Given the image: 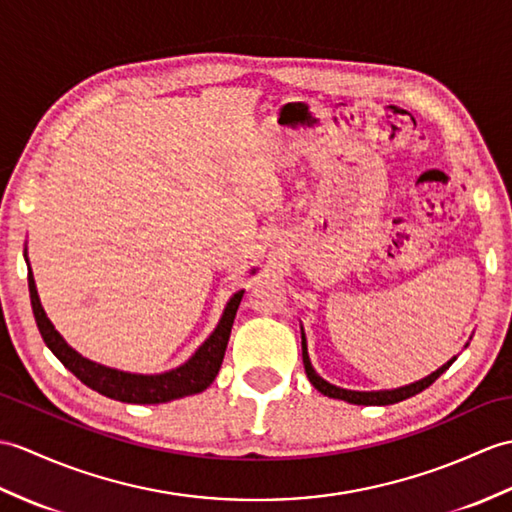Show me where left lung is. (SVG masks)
<instances>
[{
  "mask_svg": "<svg viewBox=\"0 0 512 512\" xmlns=\"http://www.w3.org/2000/svg\"><path fill=\"white\" fill-rule=\"evenodd\" d=\"M471 340V338H469ZM469 347V342L465 344V349ZM301 349H303V364H305V373H307V379H310L312 386L323 392L325 397H331V399H342L347 403H355V406H390V403H397V401H403L408 397H414L419 395L421 390H425L427 386H432L438 377H441L447 368L456 362L458 355H454L449 362H445L441 368H436L434 373H430L427 377L419 379V382H412V384H406V386H399V388H388V390H349V388H340V386H334L329 384L327 379L320 377L314 366H312V360H310V353H307V338H305V331L301 327Z\"/></svg>",
  "mask_w": 512,
  "mask_h": 512,
  "instance_id": "1",
  "label": "left lung"
}]
</instances>
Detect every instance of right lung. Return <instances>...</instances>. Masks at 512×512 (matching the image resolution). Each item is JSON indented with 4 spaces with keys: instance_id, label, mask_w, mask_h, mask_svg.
<instances>
[{
    "instance_id": "obj_1",
    "label": "right lung",
    "mask_w": 512,
    "mask_h": 512,
    "mask_svg": "<svg viewBox=\"0 0 512 512\" xmlns=\"http://www.w3.org/2000/svg\"><path fill=\"white\" fill-rule=\"evenodd\" d=\"M23 257H26L28 264L30 303L34 320H37V327L41 331V338L47 344V349H50L56 358L65 364V368H69L85 386L98 390L104 397L124 403H168L207 390L213 379H216L224 360V351H227L231 327L237 314V307L242 303L244 290L235 292L227 301L216 329H213L209 338L192 353V358L163 373H128L120 371V368L93 362L85 358V355H80L74 347H69L67 340L58 334L52 320L47 318L43 310L37 283H34V275L28 261V246L23 248ZM255 272L257 268L251 270V275H255Z\"/></svg>"
}]
</instances>
